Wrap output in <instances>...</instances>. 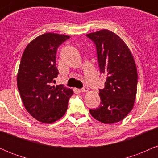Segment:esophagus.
I'll use <instances>...</instances> for the list:
<instances>
[{
	"instance_id": "esophagus-1",
	"label": "esophagus",
	"mask_w": 158,
	"mask_h": 158,
	"mask_svg": "<svg viewBox=\"0 0 158 158\" xmlns=\"http://www.w3.org/2000/svg\"><path fill=\"white\" fill-rule=\"evenodd\" d=\"M88 90H89V89H88V87H84L83 88H81V89L80 90V91L82 92V93H85V92H88Z\"/></svg>"
}]
</instances>
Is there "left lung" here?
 <instances>
[{
	"label": "left lung",
	"instance_id": "8db88e82",
	"mask_svg": "<svg viewBox=\"0 0 158 158\" xmlns=\"http://www.w3.org/2000/svg\"><path fill=\"white\" fill-rule=\"evenodd\" d=\"M97 49L100 73L106 75L99 89L101 102L90 109L92 117L105 124L119 122L134 107L137 94V70L129 48L117 34L108 30L87 34Z\"/></svg>",
	"mask_w": 158,
	"mask_h": 158
}]
</instances>
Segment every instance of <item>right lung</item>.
I'll use <instances>...</instances> for the list:
<instances>
[{
	"label": "right lung",
	"instance_id": "obj_1",
	"mask_svg": "<svg viewBox=\"0 0 158 158\" xmlns=\"http://www.w3.org/2000/svg\"><path fill=\"white\" fill-rule=\"evenodd\" d=\"M70 36L48 32L38 36L25 48L18 72L17 85L25 108L38 121L52 123L64 115L73 90L53 86L59 70L57 48Z\"/></svg>",
	"mask_w": 158,
	"mask_h": 158
}]
</instances>
